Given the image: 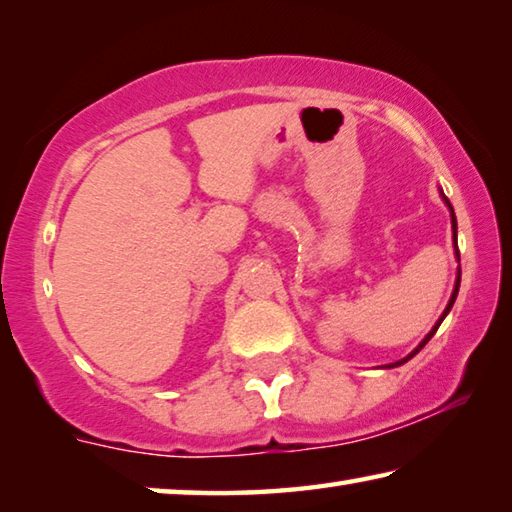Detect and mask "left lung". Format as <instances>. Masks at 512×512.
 <instances>
[{"mask_svg": "<svg viewBox=\"0 0 512 512\" xmlns=\"http://www.w3.org/2000/svg\"><path fill=\"white\" fill-rule=\"evenodd\" d=\"M445 201H447V198H445ZM447 205H449V201H447ZM449 210H452V207H449ZM452 225H454V235H456V216H454V210H452ZM458 284H461V277H458V280H456V289H454V296H452V300H449V305H447V309H445V314H443V318L449 314V309H452V305H454V300H456V293H458ZM443 318H440L438 320V323H436V327H433L431 329V332H429V336H427V339H424L420 345H418V348H415L411 354H409V357H406V359H402V361H397V363H393V366H402V363H406V361H409V359H413L415 357V354H418L422 348H424V345H427L429 343V339H431V336L433 334H436V329L440 327V323H443Z\"/></svg>", "mask_w": 512, "mask_h": 512, "instance_id": "8db88e82", "label": "left lung"}]
</instances>
